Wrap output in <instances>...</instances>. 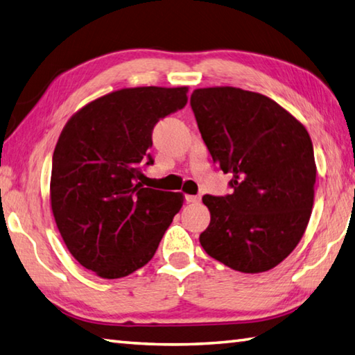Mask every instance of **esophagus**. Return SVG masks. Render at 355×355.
<instances>
[{
  "label": "esophagus",
  "instance_id": "34e87169",
  "mask_svg": "<svg viewBox=\"0 0 355 355\" xmlns=\"http://www.w3.org/2000/svg\"><path fill=\"white\" fill-rule=\"evenodd\" d=\"M200 196H186L187 203H200Z\"/></svg>",
  "mask_w": 355,
  "mask_h": 355
}]
</instances>
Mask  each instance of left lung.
<instances>
[{
	"mask_svg": "<svg viewBox=\"0 0 355 355\" xmlns=\"http://www.w3.org/2000/svg\"><path fill=\"white\" fill-rule=\"evenodd\" d=\"M191 106L234 189L203 197L211 223L201 246L231 269L266 272L294 251L309 223L317 166L308 130L279 103L239 87L196 89Z\"/></svg>",
	"mask_w": 355,
	"mask_h": 355,
	"instance_id": "obj_1",
	"label": "left lung"
}]
</instances>
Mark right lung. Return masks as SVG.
<instances>
[{
	"label": "right lung",
	"mask_w": 355,
	"mask_h": 355,
	"mask_svg": "<svg viewBox=\"0 0 355 355\" xmlns=\"http://www.w3.org/2000/svg\"><path fill=\"white\" fill-rule=\"evenodd\" d=\"M187 89L128 87L75 112L55 146L51 206L69 252L101 279L143 268L162 241L182 192L144 187L152 129L187 103Z\"/></svg>",
	"instance_id": "right-lung-1"
}]
</instances>
